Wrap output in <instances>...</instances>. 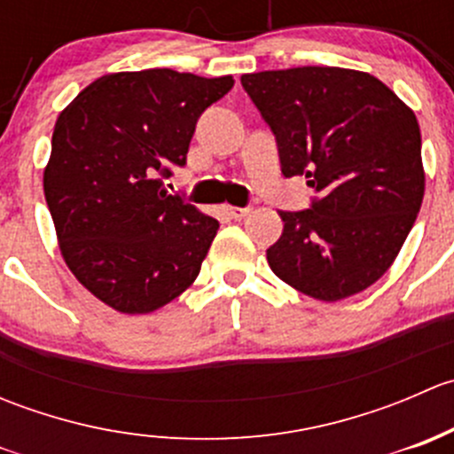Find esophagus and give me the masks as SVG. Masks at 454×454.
Wrapping results in <instances>:
<instances>
[{
    "mask_svg": "<svg viewBox=\"0 0 454 454\" xmlns=\"http://www.w3.org/2000/svg\"><path fill=\"white\" fill-rule=\"evenodd\" d=\"M226 213L232 219H244L250 213V206H244V208H239V206H226Z\"/></svg>",
    "mask_w": 454,
    "mask_h": 454,
    "instance_id": "esophagus-1",
    "label": "esophagus"
}]
</instances>
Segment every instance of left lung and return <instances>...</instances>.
I'll return each mask as SVG.
<instances>
[{
	"label": "left lung",
	"mask_w": 454,
	"mask_h": 454,
	"mask_svg": "<svg viewBox=\"0 0 454 454\" xmlns=\"http://www.w3.org/2000/svg\"><path fill=\"white\" fill-rule=\"evenodd\" d=\"M241 85L277 138L283 176H305L316 191L309 208L278 213L272 272L327 303L367 290L391 268L424 200L413 109L345 67L256 72Z\"/></svg>",
	"instance_id": "obj_1"
}]
</instances>
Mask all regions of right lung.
Returning <instances> with one entry per match:
<instances>
[{"label":"right lung","instance_id":"right-lung-1","mask_svg":"<svg viewBox=\"0 0 454 454\" xmlns=\"http://www.w3.org/2000/svg\"><path fill=\"white\" fill-rule=\"evenodd\" d=\"M232 76L153 67L90 83L59 114L43 193L67 268L122 314H149L198 278L219 222L162 180Z\"/></svg>","mask_w":454,"mask_h":454}]
</instances>
